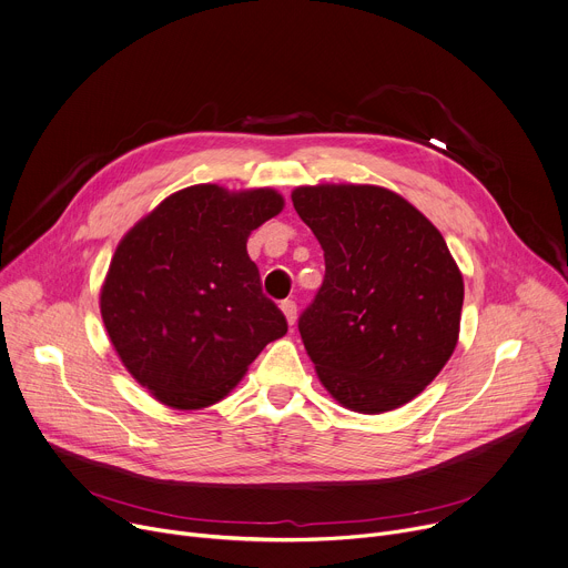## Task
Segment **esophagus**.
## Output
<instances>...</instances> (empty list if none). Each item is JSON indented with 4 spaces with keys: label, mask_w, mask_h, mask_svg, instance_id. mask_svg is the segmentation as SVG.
Segmentation results:
<instances>
[{
    "label": "esophagus",
    "mask_w": 568,
    "mask_h": 568,
    "mask_svg": "<svg viewBox=\"0 0 568 568\" xmlns=\"http://www.w3.org/2000/svg\"><path fill=\"white\" fill-rule=\"evenodd\" d=\"M281 311H283V315L287 320V324L294 326V322H296V303L292 298H285V301H281Z\"/></svg>",
    "instance_id": "34e87169"
}]
</instances>
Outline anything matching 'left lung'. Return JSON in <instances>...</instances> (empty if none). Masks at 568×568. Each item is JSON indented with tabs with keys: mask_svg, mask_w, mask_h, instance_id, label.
<instances>
[{
	"mask_svg": "<svg viewBox=\"0 0 568 568\" xmlns=\"http://www.w3.org/2000/svg\"><path fill=\"white\" fill-rule=\"evenodd\" d=\"M292 203L326 261L298 317L320 381L365 415L412 400L448 363L459 333L464 283L442 233L376 185L296 187Z\"/></svg>",
	"mask_w": 568,
	"mask_h": 568,
	"instance_id": "left-lung-1",
	"label": "left lung"
}]
</instances>
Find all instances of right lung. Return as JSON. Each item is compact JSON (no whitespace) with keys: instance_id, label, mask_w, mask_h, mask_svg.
<instances>
[{"instance_id":"add662e5","label":"right lung","mask_w":568,"mask_h":568,"mask_svg":"<svg viewBox=\"0 0 568 568\" xmlns=\"http://www.w3.org/2000/svg\"><path fill=\"white\" fill-rule=\"evenodd\" d=\"M281 209L274 190L192 185L120 242L101 317L124 367L165 405L196 409L224 398L287 333L246 253L248 233Z\"/></svg>"}]
</instances>
